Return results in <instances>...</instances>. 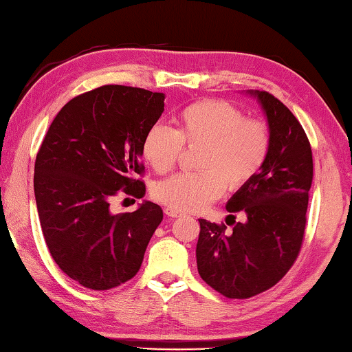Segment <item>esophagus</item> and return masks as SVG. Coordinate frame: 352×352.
<instances>
[{"mask_svg":"<svg viewBox=\"0 0 352 352\" xmlns=\"http://www.w3.org/2000/svg\"><path fill=\"white\" fill-rule=\"evenodd\" d=\"M164 212L168 217H180L182 216V212L178 210H174V208H166Z\"/></svg>","mask_w":352,"mask_h":352,"instance_id":"obj_1","label":"esophagus"}]
</instances>
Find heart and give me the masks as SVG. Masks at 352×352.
Wrapping results in <instances>:
<instances>
[{"instance_id":"heart-1","label":"heart","mask_w":352,"mask_h":352,"mask_svg":"<svg viewBox=\"0 0 352 352\" xmlns=\"http://www.w3.org/2000/svg\"><path fill=\"white\" fill-rule=\"evenodd\" d=\"M183 144L201 146L199 172H180L155 184L158 201L178 211H200L225 186H245L264 166L270 151L269 129L223 100H200L178 116V127L155 124L142 141V155L157 172H168L180 158Z\"/></svg>"}]
</instances>
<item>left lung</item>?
<instances>
[{"label": "left lung", "mask_w": 352, "mask_h": 352, "mask_svg": "<svg viewBox=\"0 0 352 352\" xmlns=\"http://www.w3.org/2000/svg\"><path fill=\"white\" fill-rule=\"evenodd\" d=\"M247 93L258 99L267 118L270 151L258 175L226 204L228 212L245 214V222L226 231L225 225L199 219L195 248L201 279L237 300L269 290L294 265L314 178L311 142L294 113L270 93Z\"/></svg>", "instance_id": "1"}]
</instances>
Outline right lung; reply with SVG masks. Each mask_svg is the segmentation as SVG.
Returning a JSON list of instances; mask_svg holds the SVG:
<instances>
[{
	"instance_id": "add662e5",
	"label": "right lung",
	"mask_w": 352,
	"mask_h": 352,
	"mask_svg": "<svg viewBox=\"0 0 352 352\" xmlns=\"http://www.w3.org/2000/svg\"><path fill=\"white\" fill-rule=\"evenodd\" d=\"M164 94L104 85L71 99L47 129L35 158L34 194L47 250L83 287L109 290L132 279L163 210L144 200L133 212H110L124 192L142 199L136 180L142 141L164 111Z\"/></svg>"
}]
</instances>
